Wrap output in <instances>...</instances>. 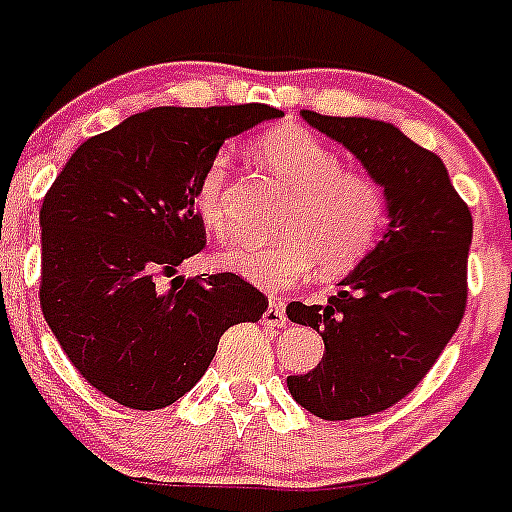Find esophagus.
Instances as JSON below:
<instances>
[{
	"label": "esophagus",
	"instance_id": "1",
	"mask_svg": "<svg viewBox=\"0 0 512 512\" xmlns=\"http://www.w3.org/2000/svg\"><path fill=\"white\" fill-rule=\"evenodd\" d=\"M264 325H271V328H284L287 325V312H284L282 302H269L264 312Z\"/></svg>",
	"mask_w": 512,
	"mask_h": 512
}]
</instances>
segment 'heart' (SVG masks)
<instances>
[{"mask_svg": "<svg viewBox=\"0 0 512 512\" xmlns=\"http://www.w3.org/2000/svg\"><path fill=\"white\" fill-rule=\"evenodd\" d=\"M256 156L292 189L279 217V238L256 246L235 243L220 253L225 269L264 289H284L305 279L315 264L336 277L366 259L387 223V194L377 179L346 171L341 156L302 128H277L256 140ZM228 153H215L194 184L192 205L205 228L230 233L225 207Z\"/></svg>", "mask_w": 512, "mask_h": 512, "instance_id": "b5f03b06", "label": "heart"}]
</instances>
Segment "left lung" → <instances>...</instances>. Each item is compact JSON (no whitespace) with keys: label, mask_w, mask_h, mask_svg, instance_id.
Instances as JSON below:
<instances>
[{"label":"left lung","mask_w":512,"mask_h":512,"mask_svg":"<svg viewBox=\"0 0 512 512\" xmlns=\"http://www.w3.org/2000/svg\"><path fill=\"white\" fill-rule=\"evenodd\" d=\"M300 115L382 184L390 225L325 305H287V318L325 343L320 364L287 377V387L318 418H364L410 395L459 328L472 212L441 158L390 122Z\"/></svg>","instance_id":"obj_1"}]
</instances>
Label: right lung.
Wrapping results in <instances>:
<instances>
[{"instance_id": "add662e5", "label": "right lung", "mask_w": 512, "mask_h": 512, "mask_svg": "<svg viewBox=\"0 0 512 512\" xmlns=\"http://www.w3.org/2000/svg\"><path fill=\"white\" fill-rule=\"evenodd\" d=\"M282 115L269 104L153 107L66 161L40 207V307L94 390L166 408L200 382L230 325L264 315L269 300L238 274L184 279L176 266L205 248L192 192L207 161Z\"/></svg>"}]
</instances>
